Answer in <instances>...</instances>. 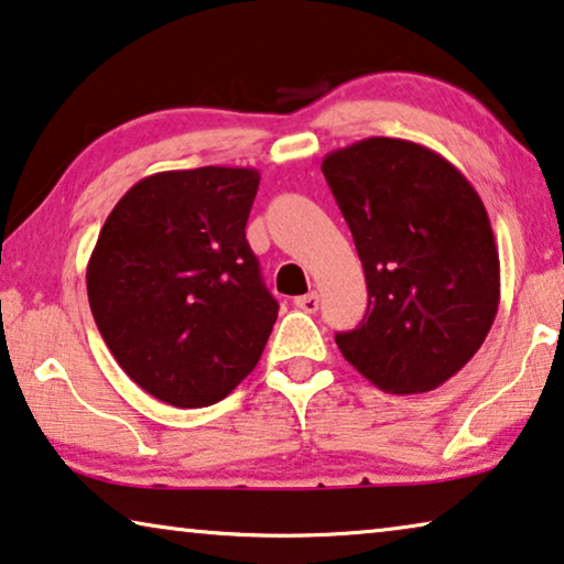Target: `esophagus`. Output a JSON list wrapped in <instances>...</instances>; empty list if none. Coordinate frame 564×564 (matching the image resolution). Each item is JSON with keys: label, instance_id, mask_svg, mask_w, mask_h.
Returning <instances> with one entry per match:
<instances>
[{"label": "esophagus", "instance_id": "esophagus-1", "mask_svg": "<svg viewBox=\"0 0 564 564\" xmlns=\"http://www.w3.org/2000/svg\"><path fill=\"white\" fill-rule=\"evenodd\" d=\"M317 305H321V297H317V292H307V295L295 297V307H300L302 313H315Z\"/></svg>", "mask_w": 564, "mask_h": 564}]
</instances>
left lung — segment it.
Instances as JSON below:
<instances>
[{
	"mask_svg": "<svg viewBox=\"0 0 564 564\" xmlns=\"http://www.w3.org/2000/svg\"><path fill=\"white\" fill-rule=\"evenodd\" d=\"M354 234L369 307L338 333L348 364L391 394L437 389L476 356L501 300L486 206L430 147L369 137L323 158Z\"/></svg>",
	"mask_w": 564,
	"mask_h": 564,
	"instance_id": "obj_1",
	"label": "left lung"
}]
</instances>
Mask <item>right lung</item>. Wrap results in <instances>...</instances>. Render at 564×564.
Here are the masks:
<instances>
[{
	"label": "right lung",
	"instance_id": "1",
	"mask_svg": "<svg viewBox=\"0 0 564 564\" xmlns=\"http://www.w3.org/2000/svg\"><path fill=\"white\" fill-rule=\"evenodd\" d=\"M254 167L167 170L129 187L88 259L94 321L127 377L160 402H221L276 321L247 241Z\"/></svg>",
	"mask_w": 564,
	"mask_h": 564
}]
</instances>
